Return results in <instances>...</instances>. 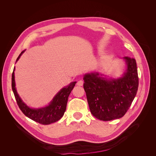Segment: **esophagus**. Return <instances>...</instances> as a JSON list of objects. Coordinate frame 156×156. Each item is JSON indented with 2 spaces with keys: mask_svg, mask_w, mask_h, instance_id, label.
<instances>
[{
  "mask_svg": "<svg viewBox=\"0 0 156 156\" xmlns=\"http://www.w3.org/2000/svg\"><path fill=\"white\" fill-rule=\"evenodd\" d=\"M76 85H78V86H82L83 85V80H79L78 82H77V83H76Z\"/></svg>",
  "mask_w": 156,
  "mask_h": 156,
  "instance_id": "34e87169",
  "label": "esophagus"
}]
</instances>
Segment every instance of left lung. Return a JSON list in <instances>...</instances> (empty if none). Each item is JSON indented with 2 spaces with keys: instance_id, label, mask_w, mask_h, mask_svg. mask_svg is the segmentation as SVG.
Masks as SVG:
<instances>
[{
  "instance_id": "left-lung-1",
  "label": "left lung",
  "mask_w": 156,
  "mask_h": 156,
  "mask_svg": "<svg viewBox=\"0 0 156 156\" xmlns=\"http://www.w3.org/2000/svg\"><path fill=\"white\" fill-rule=\"evenodd\" d=\"M127 64L124 76L108 80L99 73L84 76L83 88L92 115L102 121L122 118L126 113L136 96L138 76L136 60L125 57Z\"/></svg>"
}]
</instances>
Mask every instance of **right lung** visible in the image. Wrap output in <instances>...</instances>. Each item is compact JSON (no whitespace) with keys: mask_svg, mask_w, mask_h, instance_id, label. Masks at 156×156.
I'll return each instance as SVG.
<instances>
[{"mask_svg":"<svg viewBox=\"0 0 156 156\" xmlns=\"http://www.w3.org/2000/svg\"><path fill=\"white\" fill-rule=\"evenodd\" d=\"M24 51L21 52L16 59L17 61ZM14 69L12 74V89L20 110L22 112L29 118L42 125H49L59 120L64 115L66 109L68 97L75 86L76 81L71 83L68 86L63 88L53 99L52 101L48 106L41 109H31L24 104L18 95L15 87Z\"/></svg>","mask_w":156,"mask_h":156,"instance_id":"add662e5","label":"right lung"}]
</instances>
